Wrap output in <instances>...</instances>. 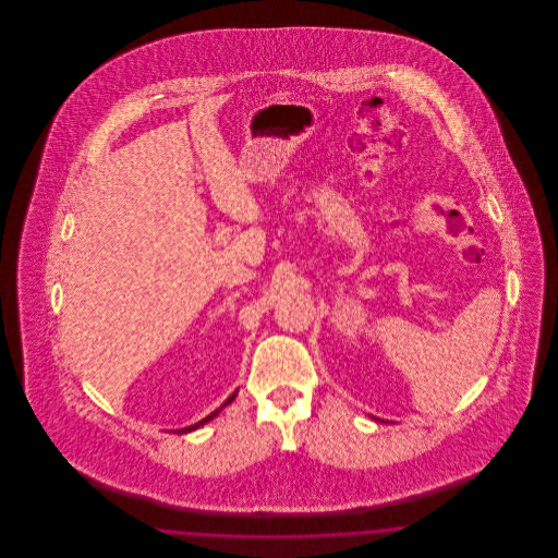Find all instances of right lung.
Instances as JSON below:
<instances>
[{"mask_svg":"<svg viewBox=\"0 0 558 558\" xmlns=\"http://www.w3.org/2000/svg\"><path fill=\"white\" fill-rule=\"evenodd\" d=\"M236 393H239V389H236V391H234V393H232L230 398L226 399V401H223V403H221V405H219V408H217L215 412H211V414H209L207 418H203L201 423H196V425L186 426V428H178L175 433H190V430H194V428H198V426H203L205 425V423H209V421H213V418H215V416H217V414H219V412H221V410H223V408H226L228 403H232V401H234V398H236Z\"/></svg>","mask_w":558,"mask_h":558,"instance_id":"1","label":"right lung"}]
</instances>
